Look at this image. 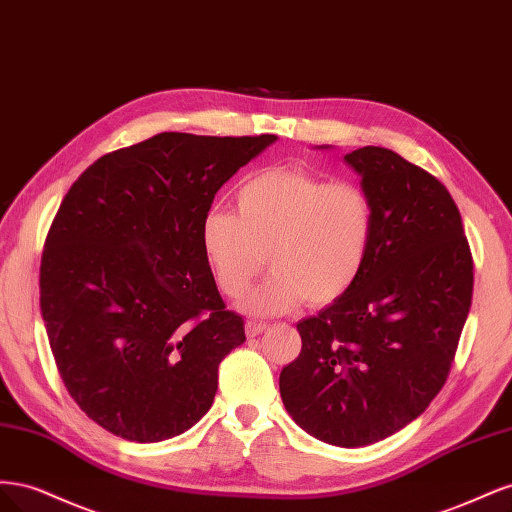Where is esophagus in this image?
<instances>
[{"instance_id":"obj_1","label":"esophagus","mask_w":512,"mask_h":512,"mask_svg":"<svg viewBox=\"0 0 512 512\" xmlns=\"http://www.w3.org/2000/svg\"><path fill=\"white\" fill-rule=\"evenodd\" d=\"M269 329V324L267 322H256V320H250L245 324V333H247V337H256V335H260L262 331H267Z\"/></svg>"}]
</instances>
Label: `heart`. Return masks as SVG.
Instances as JSON below:
<instances>
[{"instance_id": "1", "label": "heart", "mask_w": 512, "mask_h": 512, "mask_svg": "<svg viewBox=\"0 0 512 512\" xmlns=\"http://www.w3.org/2000/svg\"><path fill=\"white\" fill-rule=\"evenodd\" d=\"M374 232V200L363 185L269 168L243 181L237 213H205L200 247L230 299L243 297L269 262L273 271L247 309L282 314L303 299L327 305L344 297L367 265Z\"/></svg>"}]
</instances>
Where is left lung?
<instances>
[{
    "label": "left lung",
    "instance_id": "1",
    "mask_svg": "<svg viewBox=\"0 0 512 512\" xmlns=\"http://www.w3.org/2000/svg\"><path fill=\"white\" fill-rule=\"evenodd\" d=\"M346 162L374 200L376 232L356 284L297 324L280 374L294 423L335 446H367L421 416L448 378L466 324L474 262L453 196L384 147Z\"/></svg>",
    "mask_w": 512,
    "mask_h": 512
}]
</instances>
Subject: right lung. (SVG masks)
I'll use <instances>...</instances> for the list:
<instances>
[{"label": "right lung", "mask_w": 512, "mask_h": 512, "mask_svg": "<svg viewBox=\"0 0 512 512\" xmlns=\"http://www.w3.org/2000/svg\"><path fill=\"white\" fill-rule=\"evenodd\" d=\"M277 141L162 132L72 183L44 241L40 309L70 397L132 442L207 414L224 356L245 342L200 247L222 185Z\"/></svg>", "instance_id": "right-lung-1"}]
</instances>
